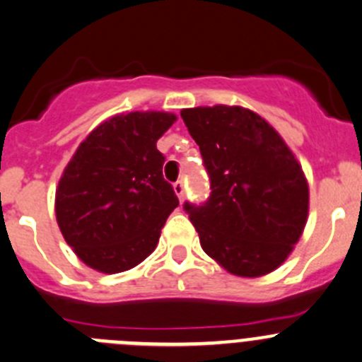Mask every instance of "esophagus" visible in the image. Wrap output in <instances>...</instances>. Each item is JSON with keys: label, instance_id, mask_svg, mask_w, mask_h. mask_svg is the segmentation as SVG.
<instances>
[{"label": "esophagus", "instance_id": "esophagus-1", "mask_svg": "<svg viewBox=\"0 0 362 362\" xmlns=\"http://www.w3.org/2000/svg\"><path fill=\"white\" fill-rule=\"evenodd\" d=\"M173 189H175V192H177L178 199H180V202H182V199H184V194H185V184H184V180L175 182Z\"/></svg>", "mask_w": 362, "mask_h": 362}]
</instances>
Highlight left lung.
Masks as SVG:
<instances>
[{"label":"left lung","mask_w":362,"mask_h":362,"mask_svg":"<svg viewBox=\"0 0 362 362\" xmlns=\"http://www.w3.org/2000/svg\"><path fill=\"white\" fill-rule=\"evenodd\" d=\"M210 178L203 205L184 210L203 251L228 272L258 278L278 269L299 242L310 191L292 150L259 115L240 106L182 110Z\"/></svg>","instance_id":"left-lung-1"}]
</instances>
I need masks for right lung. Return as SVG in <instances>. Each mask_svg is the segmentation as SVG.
Listing matches in <instances>:
<instances>
[{
  "instance_id": "add662e5",
  "label": "right lung",
  "mask_w": 362,
  "mask_h": 362,
  "mask_svg": "<svg viewBox=\"0 0 362 362\" xmlns=\"http://www.w3.org/2000/svg\"><path fill=\"white\" fill-rule=\"evenodd\" d=\"M175 120L163 111L117 115L93 129L66 164L56 189V221L88 267L117 274L156 249L178 206L156 145Z\"/></svg>"
}]
</instances>
